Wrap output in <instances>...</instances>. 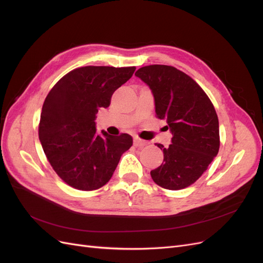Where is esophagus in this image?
<instances>
[{"label": "esophagus", "mask_w": 263, "mask_h": 263, "mask_svg": "<svg viewBox=\"0 0 263 263\" xmlns=\"http://www.w3.org/2000/svg\"><path fill=\"white\" fill-rule=\"evenodd\" d=\"M134 145L136 146V147H144V146L147 145V141L142 140L140 138H135L134 139Z\"/></svg>", "instance_id": "obj_1"}]
</instances>
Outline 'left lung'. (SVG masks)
Instances as JSON below:
<instances>
[{
    "label": "left lung",
    "instance_id": "1",
    "mask_svg": "<svg viewBox=\"0 0 263 263\" xmlns=\"http://www.w3.org/2000/svg\"><path fill=\"white\" fill-rule=\"evenodd\" d=\"M135 76L144 81L155 100L157 117L166 122L171 145L157 146L163 162L150 171L159 186H190L208 169L219 149L218 117L211 100L192 78L170 66L142 67Z\"/></svg>",
    "mask_w": 263,
    "mask_h": 263
}]
</instances>
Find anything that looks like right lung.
Returning a JSON list of instances; mask_svg holds the SVG:
<instances>
[{"label":"right lung","instance_id":"1","mask_svg":"<svg viewBox=\"0 0 263 263\" xmlns=\"http://www.w3.org/2000/svg\"><path fill=\"white\" fill-rule=\"evenodd\" d=\"M136 68L87 66L57 82L44 102L39 140L55 173L68 185L93 191L112 178L122 155L133 145L128 134L97 132V114Z\"/></svg>","mask_w":263,"mask_h":263}]
</instances>
